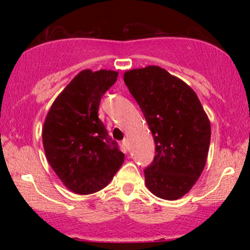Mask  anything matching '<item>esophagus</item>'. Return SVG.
<instances>
[{
  "label": "esophagus",
  "instance_id": "esophagus-1",
  "mask_svg": "<svg viewBox=\"0 0 250 250\" xmlns=\"http://www.w3.org/2000/svg\"><path fill=\"white\" fill-rule=\"evenodd\" d=\"M122 145L125 146V148H128V147H129V142H128V139H127V137H125V139H123V141H122Z\"/></svg>",
  "mask_w": 250,
  "mask_h": 250
}]
</instances>
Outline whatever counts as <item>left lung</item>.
Returning <instances> with one entry per match:
<instances>
[{
  "instance_id": "obj_1",
  "label": "left lung",
  "mask_w": 250,
  "mask_h": 250,
  "mask_svg": "<svg viewBox=\"0 0 250 250\" xmlns=\"http://www.w3.org/2000/svg\"><path fill=\"white\" fill-rule=\"evenodd\" d=\"M125 83L139 103L155 142L145 169L155 196L174 201L193 188L207 162L210 121L195 91L159 65L125 71Z\"/></svg>"
}]
</instances>
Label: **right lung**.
<instances>
[{
    "instance_id": "add662e5",
    "label": "right lung",
    "mask_w": 250,
    "mask_h": 250,
    "mask_svg": "<svg viewBox=\"0 0 250 250\" xmlns=\"http://www.w3.org/2000/svg\"><path fill=\"white\" fill-rule=\"evenodd\" d=\"M117 76L114 70L80 71L56 97L44 120L45 157L75 194H93L107 187L125 161V154L97 115L103 94Z\"/></svg>"
}]
</instances>
